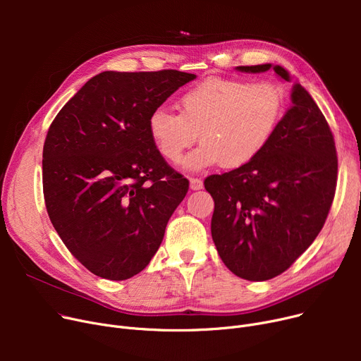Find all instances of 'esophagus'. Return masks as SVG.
<instances>
[{
	"mask_svg": "<svg viewBox=\"0 0 361 361\" xmlns=\"http://www.w3.org/2000/svg\"><path fill=\"white\" fill-rule=\"evenodd\" d=\"M203 187V181L200 178H190V188L192 190H200Z\"/></svg>",
	"mask_w": 361,
	"mask_h": 361,
	"instance_id": "esophagus-1",
	"label": "esophagus"
}]
</instances>
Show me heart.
Wrapping results in <instances>:
<instances>
[{
    "label": "heart",
    "mask_w": 361,
    "mask_h": 361,
    "mask_svg": "<svg viewBox=\"0 0 361 361\" xmlns=\"http://www.w3.org/2000/svg\"><path fill=\"white\" fill-rule=\"evenodd\" d=\"M178 105L180 114L164 106L150 112L149 136L166 161L178 162L200 135L184 168L202 171L253 162L275 136L286 98L272 82L211 78L184 92Z\"/></svg>",
    "instance_id": "obj_1"
}]
</instances>
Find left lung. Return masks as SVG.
Returning <instances> with one entry per match:
<instances>
[{
  "mask_svg": "<svg viewBox=\"0 0 361 361\" xmlns=\"http://www.w3.org/2000/svg\"><path fill=\"white\" fill-rule=\"evenodd\" d=\"M281 66H240L243 73ZM338 158L332 131L310 93L291 87V104L268 147L250 164L209 176L215 202L211 231L225 267L240 278L268 281L287 271L324 226L335 196Z\"/></svg>",
  "mask_w": 361,
  "mask_h": 361,
  "instance_id": "8db88e82",
  "label": "left lung"
}]
</instances>
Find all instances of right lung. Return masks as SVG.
Wrapping results in <instances>:
<instances>
[{"label": "right lung", "mask_w": 361, "mask_h": 361, "mask_svg": "<svg viewBox=\"0 0 361 361\" xmlns=\"http://www.w3.org/2000/svg\"><path fill=\"white\" fill-rule=\"evenodd\" d=\"M195 79L178 70L99 73L48 130L47 211L70 253L97 276L123 281L142 272L187 195L188 180L165 162L147 118Z\"/></svg>", "instance_id": "obj_1"}]
</instances>
